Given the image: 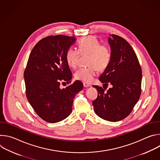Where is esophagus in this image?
<instances>
[{"label": "esophagus", "instance_id": "34e87169", "mask_svg": "<svg viewBox=\"0 0 160 160\" xmlns=\"http://www.w3.org/2000/svg\"><path fill=\"white\" fill-rule=\"evenodd\" d=\"M90 86H91V85H90V84H88L87 83H85V82L83 83V87H89Z\"/></svg>", "mask_w": 160, "mask_h": 160}]
</instances>
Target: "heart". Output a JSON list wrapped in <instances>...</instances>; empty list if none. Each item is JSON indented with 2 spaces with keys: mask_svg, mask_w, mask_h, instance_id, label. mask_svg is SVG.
I'll return each instance as SVG.
<instances>
[{
  "mask_svg": "<svg viewBox=\"0 0 160 160\" xmlns=\"http://www.w3.org/2000/svg\"><path fill=\"white\" fill-rule=\"evenodd\" d=\"M78 51L70 48L66 53L67 64L71 68H75L79 52L88 54L87 68H81L75 73V78L85 83L93 80L99 71H104L109 65L111 59V52L106 45H101L99 41L93 36L83 37L78 43Z\"/></svg>",
  "mask_w": 160,
  "mask_h": 160,
  "instance_id": "obj_1",
  "label": "heart"
}]
</instances>
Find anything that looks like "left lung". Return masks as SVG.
<instances>
[{"label": "left lung", "mask_w": 160, "mask_h": 160, "mask_svg": "<svg viewBox=\"0 0 160 160\" xmlns=\"http://www.w3.org/2000/svg\"><path fill=\"white\" fill-rule=\"evenodd\" d=\"M108 42L111 59L99 78L103 88L94 86L98 96L92 104L98 117L115 122L128 117L138 102L141 93L142 70L133 48L124 38L110 35ZM108 83L112 87L104 92Z\"/></svg>", "instance_id": "left-lung-1"}]
</instances>
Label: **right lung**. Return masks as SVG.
Here are the masks:
<instances>
[{"mask_svg": "<svg viewBox=\"0 0 160 160\" xmlns=\"http://www.w3.org/2000/svg\"><path fill=\"white\" fill-rule=\"evenodd\" d=\"M75 37L62 35L40 40L33 48L24 72L27 99L37 115L47 122L63 120L72 113L73 99L83 89L76 80L61 89L60 81L70 82L72 73L67 64V51Z\"/></svg>", "mask_w": 160, "mask_h": 160, "instance_id": "add662e5", "label": "right lung"}]
</instances>
